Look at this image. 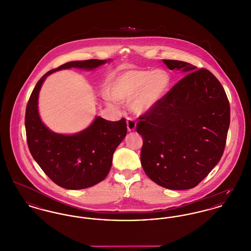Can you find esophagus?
Returning a JSON list of instances; mask_svg holds the SVG:
<instances>
[{
    "label": "esophagus",
    "instance_id": "esophagus-1",
    "mask_svg": "<svg viewBox=\"0 0 251 251\" xmlns=\"http://www.w3.org/2000/svg\"><path fill=\"white\" fill-rule=\"evenodd\" d=\"M136 128V124L132 118H127V129L129 132H133Z\"/></svg>",
    "mask_w": 251,
    "mask_h": 251
}]
</instances>
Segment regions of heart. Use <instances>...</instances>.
Instances as JSON below:
<instances>
[{"label": "heart", "mask_w": 251, "mask_h": 251, "mask_svg": "<svg viewBox=\"0 0 251 251\" xmlns=\"http://www.w3.org/2000/svg\"><path fill=\"white\" fill-rule=\"evenodd\" d=\"M169 85V75L160 69H128L113 78L108 88L110 97L104 95V100L110 105L130 101L134 115H144L162 100Z\"/></svg>", "instance_id": "1"}]
</instances>
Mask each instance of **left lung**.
<instances>
[{
    "instance_id": "obj_1",
    "label": "left lung",
    "mask_w": 251,
    "mask_h": 251,
    "mask_svg": "<svg viewBox=\"0 0 251 251\" xmlns=\"http://www.w3.org/2000/svg\"><path fill=\"white\" fill-rule=\"evenodd\" d=\"M163 62L186 75L139 118L141 165L163 188L189 190L221 159L230 122L229 103L220 81L208 70L181 60Z\"/></svg>"
}]
</instances>
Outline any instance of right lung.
I'll return each instance as SVG.
<instances>
[{"mask_svg":"<svg viewBox=\"0 0 251 251\" xmlns=\"http://www.w3.org/2000/svg\"><path fill=\"white\" fill-rule=\"evenodd\" d=\"M111 59L70 61L47 72L38 81L25 111L26 139L30 152L45 175L67 190H81L101 182L112 167L113 154L127 133L124 118L109 121L96 117L84 130L63 134L45 126L39 114V94L49 75L63 69L94 70Z\"/></svg>","mask_w":251,"mask_h":251,"instance_id":"obj_1","label":"right lung"}]
</instances>
